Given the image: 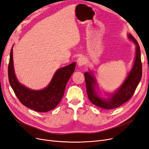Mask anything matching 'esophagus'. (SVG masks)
<instances>
[{
  "mask_svg": "<svg viewBox=\"0 0 149 149\" xmlns=\"http://www.w3.org/2000/svg\"><path fill=\"white\" fill-rule=\"evenodd\" d=\"M85 58L83 57H79L78 60H77V64L79 66V67H81L85 64Z\"/></svg>",
  "mask_w": 149,
  "mask_h": 149,
  "instance_id": "obj_1",
  "label": "esophagus"
}]
</instances>
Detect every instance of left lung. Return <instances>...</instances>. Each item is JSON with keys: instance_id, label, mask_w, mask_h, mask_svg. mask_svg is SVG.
I'll return each instance as SVG.
<instances>
[{"instance_id": "1", "label": "left lung", "mask_w": 149, "mask_h": 149, "mask_svg": "<svg viewBox=\"0 0 149 149\" xmlns=\"http://www.w3.org/2000/svg\"><path fill=\"white\" fill-rule=\"evenodd\" d=\"M127 37L136 45L135 58L132 67L122 84L112 93H106L107 97L102 96L95 76L91 70L84 73L87 93L89 99L94 105L110 110L118 107L129 100L139 84L142 78V63L140 47L136 39L131 34Z\"/></svg>"}]
</instances>
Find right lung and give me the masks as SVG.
Wrapping results in <instances>:
<instances>
[{"label":"right lung","mask_w":149,"mask_h":149,"mask_svg":"<svg viewBox=\"0 0 149 149\" xmlns=\"http://www.w3.org/2000/svg\"><path fill=\"white\" fill-rule=\"evenodd\" d=\"M13 47L10 51L8 68L10 86L19 100L24 106L39 112H47L58 105L62 99L70 77L74 71L73 62L55 71L49 84L43 89L33 90L19 83L15 73L13 60Z\"/></svg>","instance_id":"obj_1"}]
</instances>
